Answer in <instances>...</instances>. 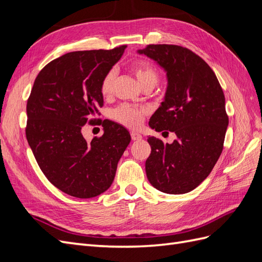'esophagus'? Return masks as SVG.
<instances>
[{"label": "esophagus", "mask_w": 262, "mask_h": 262, "mask_svg": "<svg viewBox=\"0 0 262 262\" xmlns=\"http://www.w3.org/2000/svg\"><path fill=\"white\" fill-rule=\"evenodd\" d=\"M131 139H132L133 141H139V140L142 139V136H141L140 133H138V132L132 131V132H131Z\"/></svg>", "instance_id": "esophagus-1"}]
</instances>
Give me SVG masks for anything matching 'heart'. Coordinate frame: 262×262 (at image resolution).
Returning <instances> with one entry per match:
<instances>
[{
	"mask_svg": "<svg viewBox=\"0 0 262 262\" xmlns=\"http://www.w3.org/2000/svg\"><path fill=\"white\" fill-rule=\"evenodd\" d=\"M132 72L138 78L140 84L145 87L148 85L155 86L158 81V72L153 64L144 60L134 61L131 66ZM116 78V71L112 70L104 76L100 84V92L104 96H109L113 92ZM146 115L144 108L134 107L132 105L123 104L112 112V118L129 129H138L141 126Z\"/></svg>",
	"mask_w": 262,
	"mask_h": 262,
	"instance_id": "b5f03b06",
	"label": "heart"
}]
</instances>
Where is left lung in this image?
<instances>
[{
    "mask_svg": "<svg viewBox=\"0 0 262 262\" xmlns=\"http://www.w3.org/2000/svg\"><path fill=\"white\" fill-rule=\"evenodd\" d=\"M137 52L155 61L167 78L164 100L148 125L177 137L171 144L148 138L147 179L162 192L187 193L210 175L223 150L228 125L224 93L208 63L184 47L148 45Z\"/></svg>",
    "mask_w": 262,
    "mask_h": 262,
    "instance_id": "obj_1",
    "label": "left lung"
}]
</instances>
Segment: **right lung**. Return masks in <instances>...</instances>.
<instances>
[{"label":"right lung","mask_w":262,"mask_h":262,"mask_svg":"<svg viewBox=\"0 0 262 262\" xmlns=\"http://www.w3.org/2000/svg\"><path fill=\"white\" fill-rule=\"evenodd\" d=\"M125 47L67 53L48 63L35 80L27 101L26 138L45 176L69 195L89 199L105 192L131 141L124 126L109 120L102 121V137L86 141L82 134L104 105L101 81Z\"/></svg>","instance_id":"1"}]
</instances>
